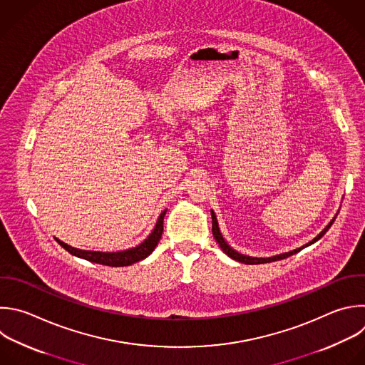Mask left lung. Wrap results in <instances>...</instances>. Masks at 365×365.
<instances>
[{
  "mask_svg": "<svg viewBox=\"0 0 365 365\" xmlns=\"http://www.w3.org/2000/svg\"><path fill=\"white\" fill-rule=\"evenodd\" d=\"M210 215H212V233H213V237L216 239V242L219 244V247H220V250L229 257V258H232V259H235V261H237V262H242V264H247V265H257V264H268V262H274V261H279V259H285V258H288V257H291V255H294V254H297V252H299V251H302L304 248H307V247H309V245H312V244H315L317 240H319L325 233H327V230L331 227V225L334 223V220H335V217H336V215L329 220V223L312 239V240H309L308 244H305V245H302L301 248H297V250H294V251H289V252H284V254H279V255H275V257H269V258H258V257H250V255H244V254H240V252H237L236 250H233L227 242L225 240V237L222 236V233H220V229H219V225H217V219H216V215H215V212L210 209Z\"/></svg>",
  "mask_w": 365,
  "mask_h": 365,
  "instance_id": "obj_1",
  "label": "left lung"
}]
</instances>
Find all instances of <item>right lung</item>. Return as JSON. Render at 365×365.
<instances>
[{
    "instance_id": "add662e5",
    "label": "right lung",
    "mask_w": 365,
    "mask_h": 365,
    "mask_svg": "<svg viewBox=\"0 0 365 365\" xmlns=\"http://www.w3.org/2000/svg\"><path fill=\"white\" fill-rule=\"evenodd\" d=\"M168 209H165L159 217L158 222L153 227V230L150 232V235L139 244L135 248H129L126 251H117V252H100V251H84V250H78V248H73L67 244H64L63 240L54 237L58 244L71 255L94 262V264H100V265H107V267H129L132 264H136L145 258H148L155 248L158 247L159 240L162 237L163 233V219L166 215Z\"/></svg>"
}]
</instances>
